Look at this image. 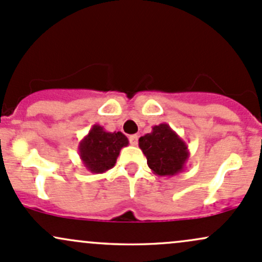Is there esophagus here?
Wrapping results in <instances>:
<instances>
[{
	"instance_id": "34e87169",
	"label": "esophagus",
	"mask_w": 262,
	"mask_h": 262,
	"mask_svg": "<svg viewBox=\"0 0 262 262\" xmlns=\"http://www.w3.org/2000/svg\"><path fill=\"white\" fill-rule=\"evenodd\" d=\"M128 140H130V143L132 146H136L137 142H139V136H137V135H131V136L128 137Z\"/></svg>"
}]
</instances>
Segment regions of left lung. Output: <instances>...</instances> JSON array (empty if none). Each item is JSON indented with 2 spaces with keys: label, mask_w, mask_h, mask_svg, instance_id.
<instances>
[{
  "label": "left lung",
  "mask_w": 262,
  "mask_h": 262,
  "mask_svg": "<svg viewBox=\"0 0 262 262\" xmlns=\"http://www.w3.org/2000/svg\"><path fill=\"white\" fill-rule=\"evenodd\" d=\"M147 165L156 176L170 177L185 170L190 157L186 142L167 123L154 126L150 134L139 139Z\"/></svg>",
  "instance_id": "1"
}]
</instances>
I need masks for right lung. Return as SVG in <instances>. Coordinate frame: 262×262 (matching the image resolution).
I'll return each instance as SVG.
<instances>
[{"label": "right lung", "mask_w": 262, "mask_h": 262, "mask_svg": "<svg viewBox=\"0 0 262 262\" xmlns=\"http://www.w3.org/2000/svg\"><path fill=\"white\" fill-rule=\"evenodd\" d=\"M128 145L122 132H108L102 126L94 125L78 143V155L82 164L92 173H102L116 164L120 151Z\"/></svg>", "instance_id": "right-lung-1"}]
</instances>
